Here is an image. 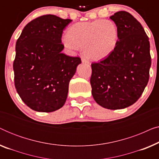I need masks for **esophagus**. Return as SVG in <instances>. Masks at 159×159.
<instances>
[{
	"mask_svg": "<svg viewBox=\"0 0 159 159\" xmlns=\"http://www.w3.org/2000/svg\"><path fill=\"white\" fill-rule=\"evenodd\" d=\"M81 59H82V63H85V64H89V63H90V61H89L85 57H84V56H82Z\"/></svg>",
	"mask_w": 159,
	"mask_h": 159,
	"instance_id": "obj_1",
	"label": "esophagus"
}]
</instances>
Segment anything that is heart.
Segmentation results:
<instances>
[{
    "label": "heart",
    "mask_w": 159,
    "mask_h": 159,
    "mask_svg": "<svg viewBox=\"0 0 159 159\" xmlns=\"http://www.w3.org/2000/svg\"><path fill=\"white\" fill-rule=\"evenodd\" d=\"M119 40V30L114 21L97 19L78 22L67 30L62 43L71 50L81 48L87 57L100 60L111 53Z\"/></svg>",
    "instance_id": "obj_1"
}]
</instances>
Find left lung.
I'll list each match as a JSON object with an SVG mask.
<instances>
[{
    "label": "left lung",
    "instance_id": "1",
    "mask_svg": "<svg viewBox=\"0 0 159 159\" xmlns=\"http://www.w3.org/2000/svg\"><path fill=\"white\" fill-rule=\"evenodd\" d=\"M119 30L116 48L107 57L92 63L90 84L98 104L121 109L140 98L149 80V38L141 24L127 11L110 16Z\"/></svg>",
    "mask_w": 159,
    "mask_h": 159
}]
</instances>
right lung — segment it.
Instances as JSON below:
<instances>
[{
    "instance_id": "right-lung-1",
    "label": "right lung",
    "mask_w": 159,
    "mask_h": 159,
    "mask_svg": "<svg viewBox=\"0 0 159 159\" xmlns=\"http://www.w3.org/2000/svg\"><path fill=\"white\" fill-rule=\"evenodd\" d=\"M72 20L47 14L25 26L16 43L13 68L16 90L24 103L39 112L64 105L69 83L81 63L62 53L63 30Z\"/></svg>"
}]
</instances>
